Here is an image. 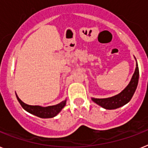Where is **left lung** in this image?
Here are the masks:
<instances>
[{
  "label": "left lung",
  "mask_w": 148,
  "mask_h": 148,
  "mask_svg": "<svg viewBox=\"0 0 148 148\" xmlns=\"http://www.w3.org/2000/svg\"><path fill=\"white\" fill-rule=\"evenodd\" d=\"M138 78H139V71H138V64L136 63V68H135V72L132 75L130 84H128L127 86L121 92L114 95V96H112V97L106 98V99L92 98V100L95 103H96L97 105H100L105 109H108V110L116 109L123 106L127 104L133 96L136 88H137Z\"/></svg>",
  "instance_id": "8db88e82"
}]
</instances>
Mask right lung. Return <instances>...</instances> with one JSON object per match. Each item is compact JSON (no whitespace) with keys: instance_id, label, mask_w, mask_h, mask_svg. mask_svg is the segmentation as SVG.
Listing matches in <instances>:
<instances>
[{"instance_id":"1","label":"right lung","mask_w":148,"mask_h":148,"mask_svg":"<svg viewBox=\"0 0 148 148\" xmlns=\"http://www.w3.org/2000/svg\"><path fill=\"white\" fill-rule=\"evenodd\" d=\"M16 98L18 102L20 103L21 106L30 114H32L40 118H52L54 117L60 112L61 110L66 105V99L64 101L56 105L48 107H41L39 105H29L24 103L16 95Z\"/></svg>"}]
</instances>
